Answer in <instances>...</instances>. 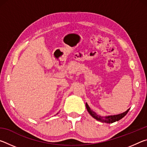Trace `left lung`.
I'll list each match as a JSON object with an SVG mask.
<instances>
[{
    "label": "left lung",
    "instance_id": "left-lung-1",
    "mask_svg": "<svg viewBox=\"0 0 147 147\" xmlns=\"http://www.w3.org/2000/svg\"><path fill=\"white\" fill-rule=\"evenodd\" d=\"M86 106L87 108V110L89 112V113L93 117V118L96 119L97 121H99L100 122H102V123H113L114 122L118 121L121 119L122 118H123L124 116H125L127 113L128 112L129 109H128L126 110L125 112L122 113L121 114H118V115H110V116H106V117H101L100 115H97V114L95 113L94 111L91 109V108H89L88 104L86 103Z\"/></svg>",
    "mask_w": 147,
    "mask_h": 147
}]
</instances>
